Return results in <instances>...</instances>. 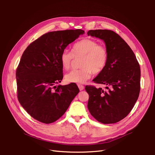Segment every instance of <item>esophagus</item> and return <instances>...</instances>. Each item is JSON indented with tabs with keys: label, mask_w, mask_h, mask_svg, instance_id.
I'll return each instance as SVG.
<instances>
[{
	"label": "esophagus",
	"mask_w": 155,
	"mask_h": 155,
	"mask_svg": "<svg viewBox=\"0 0 155 155\" xmlns=\"http://www.w3.org/2000/svg\"><path fill=\"white\" fill-rule=\"evenodd\" d=\"M78 87L80 89V91H83L84 89V86L83 85H81V84H78Z\"/></svg>",
	"instance_id": "1"
}]
</instances>
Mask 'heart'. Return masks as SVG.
Masks as SVG:
<instances>
[{"mask_svg":"<svg viewBox=\"0 0 155 155\" xmlns=\"http://www.w3.org/2000/svg\"><path fill=\"white\" fill-rule=\"evenodd\" d=\"M81 58L80 69L73 70L65 75L69 83L83 84L94 74H99L106 67L109 52L104 45H99L95 40L84 39L73 45L71 52L62 51L60 62L65 70L71 68L75 60Z\"/></svg>","mask_w":155,"mask_h":155,"instance_id":"b5f03b06","label":"heart"}]
</instances>
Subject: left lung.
Returning <instances> with one entry per match:
<instances>
[{
    "label": "left lung",
    "instance_id": "obj_1",
    "mask_svg": "<svg viewBox=\"0 0 155 155\" xmlns=\"http://www.w3.org/2000/svg\"><path fill=\"white\" fill-rule=\"evenodd\" d=\"M88 35L104 41L109 52L105 69L94 82L106 85L105 90L86 85L87 107L91 115L103 124H114L131 111L140 92V66L129 46L111 30H90Z\"/></svg>",
    "mask_w": 155,
    "mask_h": 155
}]
</instances>
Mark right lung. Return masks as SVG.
<instances>
[{
  "label": "right lung",
  "instance_id": "1",
  "mask_svg": "<svg viewBox=\"0 0 155 155\" xmlns=\"http://www.w3.org/2000/svg\"><path fill=\"white\" fill-rule=\"evenodd\" d=\"M84 32L79 29L47 32L32 42L21 56L15 73L18 101L41 123L50 124L60 118L80 91L75 83L54 85L63 77L62 51Z\"/></svg>",
  "mask_w": 155,
  "mask_h": 155
}]
</instances>
